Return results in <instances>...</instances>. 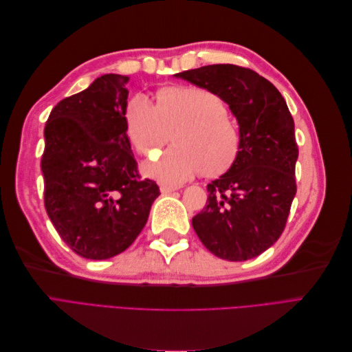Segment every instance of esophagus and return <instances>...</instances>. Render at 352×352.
<instances>
[{
	"instance_id": "34e87169",
	"label": "esophagus",
	"mask_w": 352,
	"mask_h": 352,
	"mask_svg": "<svg viewBox=\"0 0 352 352\" xmlns=\"http://www.w3.org/2000/svg\"><path fill=\"white\" fill-rule=\"evenodd\" d=\"M179 188L177 186H173V185H162L160 186V190H162V194L167 195V194H172L175 192V190H177Z\"/></svg>"
}]
</instances>
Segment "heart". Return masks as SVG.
I'll list each match as a JSON object with an SVG mask.
<instances>
[{
  "mask_svg": "<svg viewBox=\"0 0 352 352\" xmlns=\"http://www.w3.org/2000/svg\"><path fill=\"white\" fill-rule=\"evenodd\" d=\"M126 133L135 150L154 158L173 138L176 145L145 173L164 184H182L199 172L219 175L239 154L241 133L217 94L202 87L158 91L157 104L136 94L126 105Z\"/></svg>",
  "mask_w": 352,
  "mask_h": 352,
  "instance_id": "1",
  "label": "heart"
}]
</instances>
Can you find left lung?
Returning <instances> with one entry per match:
<instances>
[{
  "label": "left lung",
  "mask_w": 352,
  "mask_h": 352,
  "mask_svg": "<svg viewBox=\"0 0 352 352\" xmlns=\"http://www.w3.org/2000/svg\"><path fill=\"white\" fill-rule=\"evenodd\" d=\"M229 104L241 150L228 172L207 185V204L192 219L204 247L223 260L257 257L278 241L296 194L295 124L272 82L251 69L210 65L177 74Z\"/></svg>",
  "instance_id": "left-lung-1"
}]
</instances>
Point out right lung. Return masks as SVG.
Here are the masks:
<instances>
[{"mask_svg": "<svg viewBox=\"0 0 352 352\" xmlns=\"http://www.w3.org/2000/svg\"><path fill=\"white\" fill-rule=\"evenodd\" d=\"M127 80L104 74L61 100L45 124V210L83 258H111L129 248L160 195L154 180L141 179L126 133Z\"/></svg>", "mask_w": 352, "mask_h": 352, "instance_id": "obj_1", "label": "right lung"}]
</instances>
